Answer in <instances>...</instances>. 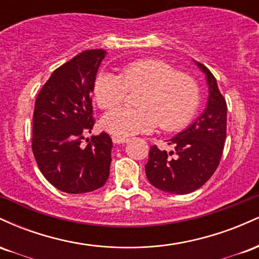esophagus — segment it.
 Segmentation results:
<instances>
[{
  "label": "esophagus",
  "mask_w": 259,
  "mask_h": 259,
  "mask_svg": "<svg viewBox=\"0 0 259 259\" xmlns=\"http://www.w3.org/2000/svg\"><path fill=\"white\" fill-rule=\"evenodd\" d=\"M112 141H113V144H115V145H123V144H126V142L129 141V139H124V138H118V136H113Z\"/></svg>",
  "instance_id": "1"
}]
</instances>
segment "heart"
<instances>
[{"instance_id": "b5f03b06", "label": "heart", "mask_w": 259, "mask_h": 259, "mask_svg": "<svg viewBox=\"0 0 259 259\" xmlns=\"http://www.w3.org/2000/svg\"><path fill=\"white\" fill-rule=\"evenodd\" d=\"M139 108H118L107 112L101 125L118 138L150 133L157 125L173 132L194 118L200 105V88L192 75L175 70L159 58H140L124 64L120 74L100 72L94 80V97L102 109L118 106L127 91L140 90Z\"/></svg>"}]
</instances>
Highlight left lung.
<instances>
[{"mask_svg":"<svg viewBox=\"0 0 259 259\" xmlns=\"http://www.w3.org/2000/svg\"><path fill=\"white\" fill-rule=\"evenodd\" d=\"M194 62L206 76V108L191 125L165 140L173 151L151 146L145 165L151 185L168 194H190L204 185L218 168L227 138V102L213 74Z\"/></svg>","mask_w":259,"mask_h":259,"instance_id":"left-lung-1","label":"left lung"}]
</instances>
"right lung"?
I'll return each mask as SVG.
<instances>
[{
	"label": "right lung",
	"mask_w": 259,
	"mask_h": 259,
	"mask_svg": "<svg viewBox=\"0 0 259 259\" xmlns=\"http://www.w3.org/2000/svg\"><path fill=\"white\" fill-rule=\"evenodd\" d=\"M105 50H88L57 68L42 86L32 117V152L40 171L56 189L85 194L109 177L113 147L108 134L94 135L91 92Z\"/></svg>",
	"instance_id": "right-lung-1"
}]
</instances>
